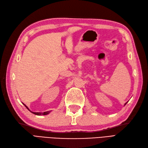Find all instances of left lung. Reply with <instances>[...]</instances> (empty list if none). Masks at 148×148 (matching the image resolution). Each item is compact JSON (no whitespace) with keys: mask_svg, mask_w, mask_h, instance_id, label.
Masks as SVG:
<instances>
[{"mask_svg":"<svg viewBox=\"0 0 148 148\" xmlns=\"http://www.w3.org/2000/svg\"><path fill=\"white\" fill-rule=\"evenodd\" d=\"M127 102H126V103H125V105H126V104H127Z\"/></svg>","mask_w":148,"mask_h":148,"instance_id":"1","label":"left lung"}]
</instances>
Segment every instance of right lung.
<instances>
[{"label":"right lung","instance_id":"add662e5","mask_svg":"<svg viewBox=\"0 0 148 148\" xmlns=\"http://www.w3.org/2000/svg\"><path fill=\"white\" fill-rule=\"evenodd\" d=\"M23 105L26 107V108H27V109H28V110L31 112H32L33 114H35V115H45L49 114V113H50V112L51 111H51H47V112H31V111L28 109V107L27 106H26L25 104H23Z\"/></svg>","mask_w":148,"mask_h":148}]
</instances>
